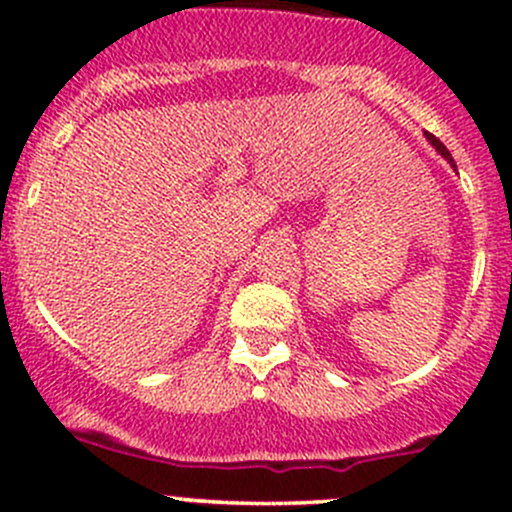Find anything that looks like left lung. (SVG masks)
<instances>
[{
    "label": "left lung",
    "instance_id": "1",
    "mask_svg": "<svg viewBox=\"0 0 512 512\" xmlns=\"http://www.w3.org/2000/svg\"><path fill=\"white\" fill-rule=\"evenodd\" d=\"M426 138H428V141H431V143H433V146H436V151H438V153H441V156H443V158H446V160H448V163H453V158H451V153H448V148H446V146H443V143H441V141H438V138H436V136H431V133H426Z\"/></svg>",
    "mask_w": 512,
    "mask_h": 512
}]
</instances>
